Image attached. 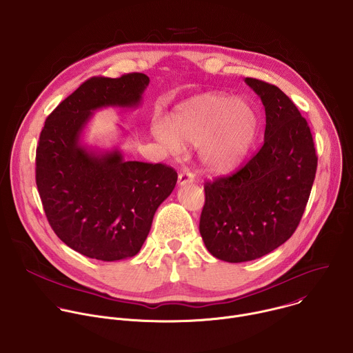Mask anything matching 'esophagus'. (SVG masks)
I'll return each mask as SVG.
<instances>
[{
    "instance_id": "34e87169",
    "label": "esophagus",
    "mask_w": 353,
    "mask_h": 353,
    "mask_svg": "<svg viewBox=\"0 0 353 353\" xmlns=\"http://www.w3.org/2000/svg\"><path fill=\"white\" fill-rule=\"evenodd\" d=\"M194 181V174L188 170H184L179 174V185H184V184H191Z\"/></svg>"
}]
</instances>
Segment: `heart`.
<instances>
[{
	"mask_svg": "<svg viewBox=\"0 0 353 353\" xmlns=\"http://www.w3.org/2000/svg\"><path fill=\"white\" fill-rule=\"evenodd\" d=\"M157 136L174 152L199 145L202 166L212 174L237 170L258 134V114L244 99L206 92L179 103Z\"/></svg>",
	"mask_w": 353,
	"mask_h": 353,
	"instance_id": "1",
	"label": "heart"
}]
</instances>
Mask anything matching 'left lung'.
Listing matches in <instances>:
<instances>
[{
    "instance_id": "1",
    "label": "left lung",
    "mask_w": 353,
    "mask_h": 353,
    "mask_svg": "<svg viewBox=\"0 0 353 353\" xmlns=\"http://www.w3.org/2000/svg\"><path fill=\"white\" fill-rule=\"evenodd\" d=\"M266 112L265 143L239 172L205 184L199 232L217 259L241 263L268 255L296 230L316 176L310 129L276 85L247 77Z\"/></svg>"
}]
</instances>
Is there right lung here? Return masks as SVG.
I'll list each match as a JSON object with an SVG mask.
<instances>
[{
	"mask_svg": "<svg viewBox=\"0 0 353 353\" xmlns=\"http://www.w3.org/2000/svg\"><path fill=\"white\" fill-rule=\"evenodd\" d=\"M148 83L144 73L91 77L52 110L41 130L36 183L46 216L59 240L87 258L113 262L137 255L157 209L174 190L173 168L81 144L94 110L137 108Z\"/></svg>",
	"mask_w": 353,
	"mask_h": 353,
	"instance_id": "add662e5",
	"label": "right lung"
}]
</instances>
